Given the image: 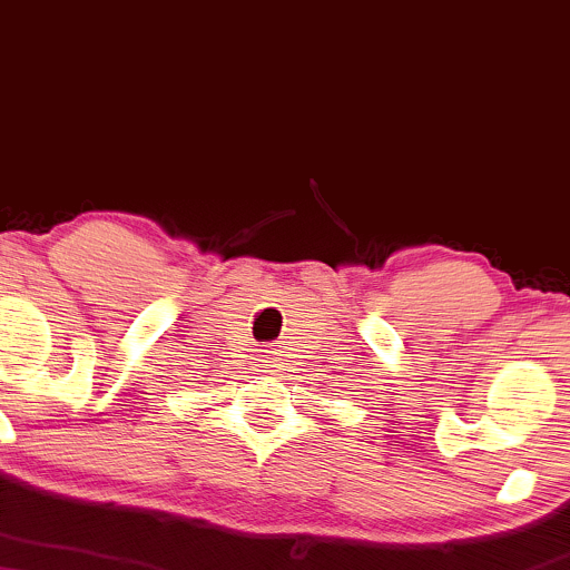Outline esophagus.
<instances>
[{
  "mask_svg": "<svg viewBox=\"0 0 570 570\" xmlns=\"http://www.w3.org/2000/svg\"><path fill=\"white\" fill-rule=\"evenodd\" d=\"M261 352H264V363H266V367H272V371H277L279 360H283V354H279V350H261Z\"/></svg>",
  "mask_w": 570,
  "mask_h": 570,
  "instance_id": "34e87169",
  "label": "esophagus"
}]
</instances>
